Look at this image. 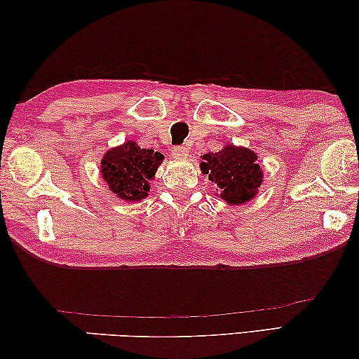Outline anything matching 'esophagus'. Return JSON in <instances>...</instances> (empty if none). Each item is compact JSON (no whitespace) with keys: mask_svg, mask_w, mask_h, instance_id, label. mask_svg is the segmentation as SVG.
<instances>
[{"mask_svg":"<svg viewBox=\"0 0 359 359\" xmlns=\"http://www.w3.org/2000/svg\"><path fill=\"white\" fill-rule=\"evenodd\" d=\"M172 154L175 158H186L189 156V151H187V148H184V146H175L172 149Z\"/></svg>","mask_w":359,"mask_h":359,"instance_id":"34e87169","label":"esophagus"}]
</instances>
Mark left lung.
<instances>
[{
	"label": "left lung",
	"instance_id": "8db88e82",
	"mask_svg": "<svg viewBox=\"0 0 359 359\" xmlns=\"http://www.w3.org/2000/svg\"><path fill=\"white\" fill-rule=\"evenodd\" d=\"M201 170L215 183L216 196L232 207L251 202L264 181L256 152L232 143L218 152L203 154Z\"/></svg>",
	"mask_w": 359,
	"mask_h": 359
}]
</instances>
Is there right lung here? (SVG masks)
<instances>
[{"label": "right lung", "mask_w": 359, "mask_h": 359, "mask_svg": "<svg viewBox=\"0 0 359 359\" xmlns=\"http://www.w3.org/2000/svg\"><path fill=\"white\" fill-rule=\"evenodd\" d=\"M163 162V154L154 149H144L128 140L103 154L100 173L109 191L126 202H141L148 197L149 181Z\"/></svg>", "instance_id": "add662e5"}]
</instances>
